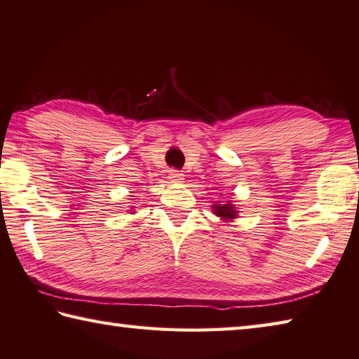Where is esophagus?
<instances>
[{"mask_svg":"<svg viewBox=\"0 0 359 359\" xmlns=\"http://www.w3.org/2000/svg\"><path fill=\"white\" fill-rule=\"evenodd\" d=\"M169 179H171L172 182H182L184 180V174L179 171H171L169 172Z\"/></svg>","mask_w":359,"mask_h":359,"instance_id":"34e87169","label":"esophagus"}]
</instances>
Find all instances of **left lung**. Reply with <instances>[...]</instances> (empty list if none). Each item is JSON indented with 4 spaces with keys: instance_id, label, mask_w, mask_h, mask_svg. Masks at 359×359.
I'll return each instance as SVG.
<instances>
[{
    "instance_id": "left-lung-1",
    "label": "left lung",
    "mask_w": 359,
    "mask_h": 359,
    "mask_svg": "<svg viewBox=\"0 0 359 359\" xmlns=\"http://www.w3.org/2000/svg\"><path fill=\"white\" fill-rule=\"evenodd\" d=\"M213 212L217 213V217L224 218V219H232L237 217L236 208H233L232 204H218L213 205Z\"/></svg>"
}]
</instances>
